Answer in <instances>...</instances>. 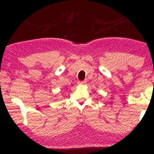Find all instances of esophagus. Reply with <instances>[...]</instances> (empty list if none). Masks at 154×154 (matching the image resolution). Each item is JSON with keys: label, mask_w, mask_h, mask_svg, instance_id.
Segmentation results:
<instances>
[{"label": "esophagus", "mask_w": 154, "mask_h": 154, "mask_svg": "<svg viewBox=\"0 0 154 154\" xmlns=\"http://www.w3.org/2000/svg\"><path fill=\"white\" fill-rule=\"evenodd\" d=\"M86 83V81L84 80V81H78V84L79 85H85Z\"/></svg>", "instance_id": "esophagus-1"}]
</instances>
